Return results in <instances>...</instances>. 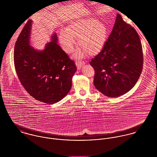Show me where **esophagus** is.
<instances>
[{
	"mask_svg": "<svg viewBox=\"0 0 157 157\" xmlns=\"http://www.w3.org/2000/svg\"><path fill=\"white\" fill-rule=\"evenodd\" d=\"M85 64V62H82V61H80V60H77L75 62V65L77 66V68L79 69H80V67H82L83 65H84Z\"/></svg>",
	"mask_w": 157,
	"mask_h": 157,
	"instance_id": "esophagus-1",
	"label": "esophagus"
}]
</instances>
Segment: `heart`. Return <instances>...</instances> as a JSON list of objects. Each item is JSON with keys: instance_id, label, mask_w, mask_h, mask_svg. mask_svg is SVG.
<instances>
[{"instance_id": "heart-1", "label": "heart", "mask_w": 157, "mask_h": 157, "mask_svg": "<svg viewBox=\"0 0 157 157\" xmlns=\"http://www.w3.org/2000/svg\"><path fill=\"white\" fill-rule=\"evenodd\" d=\"M108 28L103 23L94 19H81L70 24L66 31L60 34V41L63 49L71 52L75 39L78 38V44L82 48L76 53L77 57L82 56L86 51L90 55L99 52L106 43L108 37Z\"/></svg>"}]
</instances>
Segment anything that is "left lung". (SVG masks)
Listing matches in <instances>:
<instances>
[{"label": "left lung", "mask_w": 157, "mask_h": 157, "mask_svg": "<svg viewBox=\"0 0 157 157\" xmlns=\"http://www.w3.org/2000/svg\"><path fill=\"white\" fill-rule=\"evenodd\" d=\"M96 89L109 97L120 96L137 82L143 64V49L134 28L118 14L101 51L90 62Z\"/></svg>", "instance_id": "left-lung-1"}]
</instances>
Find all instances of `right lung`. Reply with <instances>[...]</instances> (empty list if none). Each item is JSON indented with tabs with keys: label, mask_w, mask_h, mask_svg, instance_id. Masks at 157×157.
I'll use <instances>...</instances> for the list:
<instances>
[{
	"label": "right lung",
	"mask_w": 157,
	"mask_h": 157,
	"mask_svg": "<svg viewBox=\"0 0 157 157\" xmlns=\"http://www.w3.org/2000/svg\"><path fill=\"white\" fill-rule=\"evenodd\" d=\"M32 22L31 20L27 22L16 41L14 52L16 71L31 96L45 103L54 104L69 92L77 67L57 44L56 34L43 51H37L29 45Z\"/></svg>",
	"instance_id": "right-lung-1"
}]
</instances>
